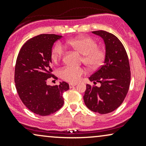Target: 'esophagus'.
<instances>
[{"mask_svg":"<svg viewBox=\"0 0 146 146\" xmlns=\"http://www.w3.org/2000/svg\"><path fill=\"white\" fill-rule=\"evenodd\" d=\"M75 85H77V83H69L70 88H73V87L75 86Z\"/></svg>","mask_w":146,"mask_h":146,"instance_id":"34e87169","label":"esophagus"}]
</instances>
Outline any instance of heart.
Wrapping results in <instances>:
<instances>
[{
    "mask_svg": "<svg viewBox=\"0 0 146 146\" xmlns=\"http://www.w3.org/2000/svg\"><path fill=\"white\" fill-rule=\"evenodd\" d=\"M65 46L73 48L82 54V62L90 70H96L102 66L106 57L105 48L98 46V42L89 36H82L64 42ZM65 48L60 43L52 48L51 58L54 63H58L63 58ZM85 73L84 68L80 66H66L60 71L62 79L69 82H76Z\"/></svg>",
    "mask_w": 146,
    "mask_h": 146,
    "instance_id": "1",
    "label": "heart"
}]
</instances>
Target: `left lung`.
<instances>
[{"label":"left lung","instance_id":"8db88e82","mask_svg":"<svg viewBox=\"0 0 146 146\" xmlns=\"http://www.w3.org/2000/svg\"><path fill=\"white\" fill-rule=\"evenodd\" d=\"M101 36L106 44L104 64L88 79L94 85L86 84L84 101L87 108L95 113L107 114L123 103L130 84L128 57L121 41L113 33L100 30L93 31ZM100 83L101 86H95Z\"/></svg>","mask_w":146,"mask_h":146}]
</instances>
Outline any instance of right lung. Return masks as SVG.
Listing matches in <instances>:
<instances>
[{
    "instance_id": "right-lung-1",
    "label": "right lung",
    "mask_w": 146,
    "mask_h": 146,
    "mask_svg": "<svg viewBox=\"0 0 146 146\" xmlns=\"http://www.w3.org/2000/svg\"><path fill=\"white\" fill-rule=\"evenodd\" d=\"M62 36L40 34L23 44L16 59L14 82L21 101L29 110L41 116L54 113L62 107V94L69 86L62 82L51 86L46 82L53 74L51 53L52 46Z\"/></svg>"
}]
</instances>
